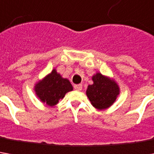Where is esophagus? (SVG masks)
<instances>
[{
  "label": "esophagus",
  "instance_id": "esophagus-1",
  "mask_svg": "<svg viewBox=\"0 0 154 154\" xmlns=\"http://www.w3.org/2000/svg\"><path fill=\"white\" fill-rule=\"evenodd\" d=\"M74 87H75V89L76 90V91H81V90H82V85H75Z\"/></svg>",
  "mask_w": 154,
  "mask_h": 154
}]
</instances>
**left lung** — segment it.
<instances>
[{
  "label": "left lung",
  "mask_w": 154,
  "mask_h": 154,
  "mask_svg": "<svg viewBox=\"0 0 154 154\" xmlns=\"http://www.w3.org/2000/svg\"><path fill=\"white\" fill-rule=\"evenodd\" d=\"M92 80L93 84L89 85L86 90V95L92 106L99 110L112 106L119 94L118 84L101 73L94 75Z\"/></svg>",
  "instance_id": "1"
}]
</instances>
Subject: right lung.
<instances>
[{
	"instance_id": "1",
	"label": "right lung",
	"mask_w": 154,
	"mask_h": 154,
	"mask_svg": "<svg viewBox=\"0 0 154 154\" xmlns=\"http://www.w3.org/2000/svg\"><path fill=\"white\" fill-rule=\"evenodd\" d=\"M35 92L42 103L53 107L58 103L65 94L73 91V86L68 79H64L53 69L43 79L38 81L35 85Z\"/></svg>"
}]
</instances>
